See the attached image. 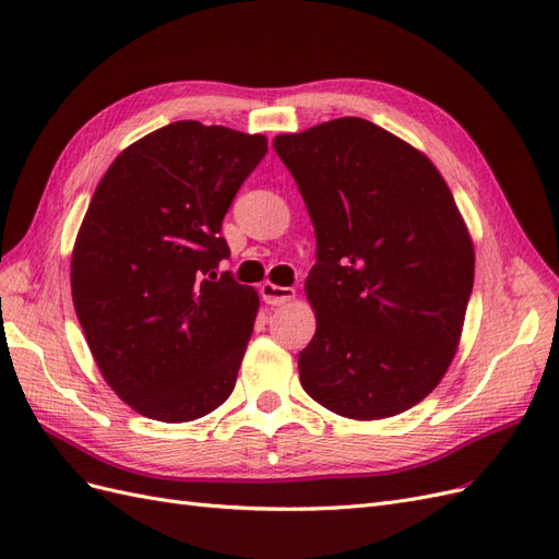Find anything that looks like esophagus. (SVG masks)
<instances>
[{"label": "esophagus", "instance_id": "34e87169", "mask_svg": "<svg viewBox=\"0 0 559 559\" xmlns=\"http://www.w3.org/2000/svg\"><path fill=\"white\" fill-rule=\"evenodd\" d=\"M261 296L267 306H284V302H289L296 296V292L292 289V286H277V284L265 282L261 286Z\"/></svg>", "mask_w": 559, "mask_h": 559}]
</instances>
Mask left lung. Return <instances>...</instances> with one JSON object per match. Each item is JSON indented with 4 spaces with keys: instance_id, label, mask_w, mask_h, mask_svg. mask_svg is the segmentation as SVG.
Wrapping results in <instances>:
<instances>
[{
    "instance_id": "obj_1",
    "label": "left lung",
    "mask_w": 559,
    "mask_h": 559,
    "mask_svg": "<svg viewBox=\"0 0 559 559\" xmlns=\"http://www.w3.org/2000/svg\"><path fill=\"white\" fill-rule=\"evenodd\" d=\"M317 235L306 294L317 317L300 384L335 415L394 417L454 359L473 289L471 235L415 146L345 116L277 134Z\"/></svg>"
}]
</instances>
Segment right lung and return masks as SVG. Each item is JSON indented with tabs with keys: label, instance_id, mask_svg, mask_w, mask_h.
I'll return each mask as SVG.
<instances>
[{
	"label": "right lung",
	"instance_id": "obj_1",
	"mask_svg": "<svg viewBox=\"0 0 559 559\" xmlns=\"http://www.w3.org/2000/svg\"><path fill=\"white\" fill-rule=\"evenodd\" d=\"M263 134L177 121L130 144L97 183L72 251V298L97 368L130 408L191 421L238 380L259 294L216 267L222 222Z\"/></svg>",
	"mask_w": 559,
	"mask_h": 559
}]
</instances>
